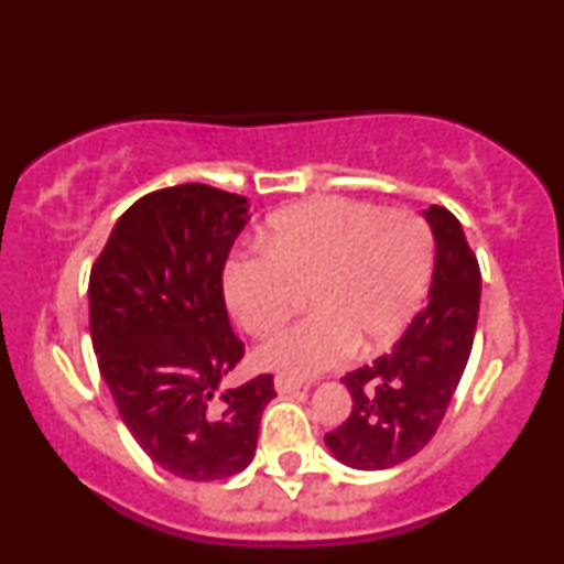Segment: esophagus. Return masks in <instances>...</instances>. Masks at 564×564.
Segmentation results:
<instances>
[{
    "label": "esophagus",
    "mask_w": 564,
    "mask_h": 564,
    "mask_svg": "<svg viewBox=\"0 0 564 564\" xmlns=\"http://www.w3.org/2000/svg\"><path fill=\"white\" fill-rule=\"evenodd\" d=\"M273 387H275V392H279V394H295V392H301V389H303L301 382H295V380H291V377H285V375L275 377Z\"/></svg>",
    "instance_id": "obj_1"
}]
</instances>
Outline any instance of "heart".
I'll use <instances>...</instances> for the list:
<instances>
[{
    "label": "heart",
    "mask_w": 564,
    "mask_h": 564,
    "mask_svg": "<svg viewBox=\"0 0 564 564\" xmlns=\"http://www.w3.org/2000/svg\"><path fill=\"white\" fill-rule=\"evenodd\" d=\"M432 269L434 239L422 217L323 197L275 214L263 249L234 251L221 291L251 335L275 330L305 291L313 313L256 347L253 360L308 380L392 343L422 305Z\"/></svg>",
    "instance_id": "b5f03b06"
}]
</instances>
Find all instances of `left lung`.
Returning <instances> with one entry per match:
<instances>
[{
	"instance_id": "left-lung-1",
	"label": "left lung",
	"mask_w": 564,
	"mask_h": 564,
	"mask_svg": "<svg viewBox=\"0 0 564 564\" xmlns=\"http://www.w3.org/2000/svg\"><path fill=\"white\" fill-rule=\"evenodd\" d=\"M422 214L436 247L426 308L392 350L343 377L352 414L325 434L330 454L357 470L392 468L432 442L474 345L478 261L452 212L429 207Z\"/></svg>"
}]
</instances>
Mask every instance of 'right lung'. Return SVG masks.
Masks as SVG:
<instances>
[{
  "instance_id": "obj_1",
  "label": "right lung",
  "mask_w": 564,
  "mask_h": 564,
  "mask_svg": "<svg viewBox=\"0 0 564 564\" xmlns=\"http://www.w3.org/2000/svg\"><path fill=\"white\" fill-rule=\"evenodd\" d=\"M251 219L239 194L177 184L138 199L90 271V337L122 422L160 468L184 480L251 464L273 377L221 389L243 355L221 271Z\"/></svg>"
}]
</instances>
